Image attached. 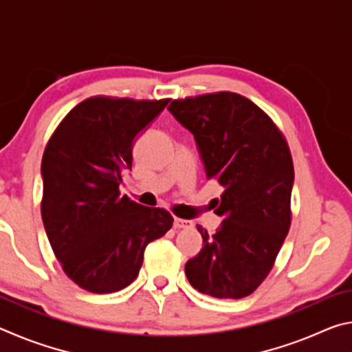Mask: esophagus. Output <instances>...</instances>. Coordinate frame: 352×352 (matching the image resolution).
Returning <instances> with one entry per match:
<instances>
[{
  "label": "esophagus",
  "mask_w": 352,
  "mask_h": 352,
  "mask_svg": "<svg viewBox=\"0 0 352 352\" xmlns=\"http://www.w3.org/2000/svg\"><path fill=\"white\" fill-rule=\"evenodd\" d=\"M174 226H175V228H188V226H190V222H189V220L175 217L174 219Z\"/></svg>",
  "instance_id": "obj_1"
}]
</instances>
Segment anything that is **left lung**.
Listing matches in <instances>:
<instances>
[{"label": "left lung", "instance_id": "obj_1", "mask_svg": "<svg viewBox=\"0 0 352 352\" xmlns=\"http://www.w3.org/2000/svg\"><path fill=\"white\" fill-rule=\"evenodd\" d=\"M169 111L194 135L206 177L223 192L216 234L197 225L204 248L184 265L188 281L214 298L248 296L275 265L292 222L294 162L281 130L231 91L172 100Z\"/></svg>", "mask_w": 352, "mask_h": 352}]
</instances>
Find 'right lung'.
Wrapping results in <instances>:
<instances>
[{
    "label": "right lung",
    "instance_id": "obj_1",
    "mask_svg": "<svg viewBox=\"0 0 352 352\" xmlns=\"http://www.w3.org/2000/svg\"><path fill=\"white\" fill-rule=\"evenodd\" d=\"M169 99L93 96L77 104L47 141L41 160V219L56 258L71 281L111 294L138 276L147 243L174 217L119 192L132 169L136 135Z\"/></svg>",
    "mask_w": 352,
    "mask_h": 352
}]
</instances>
